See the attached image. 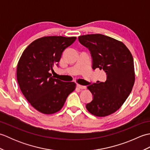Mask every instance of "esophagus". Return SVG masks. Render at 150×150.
Returning a JSON list of instances; mask_svg holds the SVG:
<instances>
[{"mask_svg": "<svg viewBox=\"0 0 150 150\" xmlns=\"http://www.w3.org/2000/svg\"><path fill=\"white\" fill-rule=\"evenodd\" d=\"M77 87L79 89H85L86 88L85 86H82V85H81V84H77Z\"/></svg>", "mask_w": 150, "mask_h": 150, "instance_id": "esophagus-1", "label": "esophagus"}]
</instances>
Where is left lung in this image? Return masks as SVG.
Wrapping results in <instances>:
<instances>
[{"label":"left lung","mask_w":150,"mask_h":150,"mask_svg":"<svg viewBox=\"0 0 150 150\" xmlns=\"http://www.w3.org/2000/svg\"><path fill=\"white\" fill-rule=\"evenodd\" d=\"M89 50L92 68L103 69L106 81L89 83L87 88L93 99L86 105L89 112L105 117L119 110L132 92L135 82L134 63L131 52L122 42L102 34L79 37Z\"/></svg>","instance_id":"8db88e82"}]
</instances>
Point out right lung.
Masks as SVG:
<instances>
[{
  "label": "right lung",
  "mask_w": 150,
  "mask_h": 150,
  "mask_svg": "<svg viewBox=\"0 0 150 150\" xmlns=\"http://www.w3.org/2000/svg\"><path fill=\"white\" fill-rule=\"evenodd\" d=\"M75 37H44L34 40L22 53L17 65V82L22 93L34 108L44 114L59 111L75 90L73 82H63L50 73L59 66L64 50Z\"/></svg>",
  "instance_id": "add662e5"
}]
</instances>
